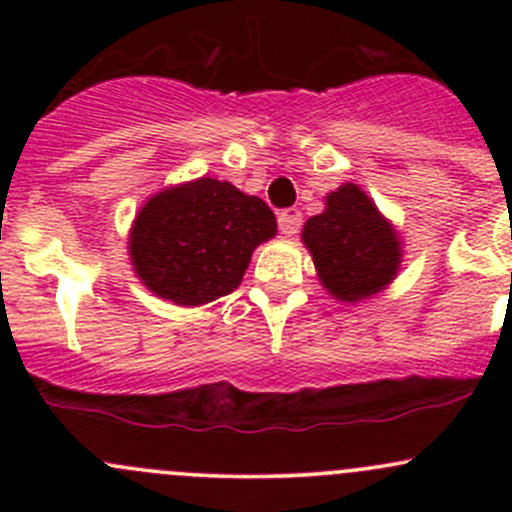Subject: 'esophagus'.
Instances as JSON below:
<instances>
[{
	"label": "esophagus",
	"mask_w": 512,
	"mask_h": 512,
	"mask_svg": "<svg viewBox=\"0 0 512 512\" xmlns=\"http://www.w3.org/2000/svg\"><path fill=\"white\" fill-rule=\"evenodd\" d=\"M277 223H280L282 235L292 237V235H297L299 225H302V213H299L297 208H287L277 215Z\"/></svg>",
	"instance_id": "1"
}]
</instances>
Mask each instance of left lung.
I'll use <instances>...</instances> for the list:
<instances>
[{"instance_id": "left-lung-1", "label": "left lung", "mask_w": 512, "mask_h": 512, "mask_svg": "<svg viewBox=\"0 0 512 512\" xmlns=\"http://www.w3.org/2000/svg\"><path fill=\"white\" fill-rule=\"evenodd\" d=\"M327 208L302 227L322 287L347 304L364 302L396 280L404 260L401 235L356 183L324 198Z\"/></svg>"}]
</instances>
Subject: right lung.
<instances>
[{"label":"right lung","instance_id":"obj_1","mask_svg":"<svg viewBox=\"0 0 512 512\" xmlns=\"http://www.w3.org/2000/svg\"><path fill=\"white\" fill-rule=\"evenodd\" d=\"M277 235L275 213L227 180L158 190L128 232L133 272L160 299L200 307L240 287L257 245Z\"/></svg>","mask_w":512,"mask_h":512}]
</instances>
